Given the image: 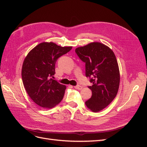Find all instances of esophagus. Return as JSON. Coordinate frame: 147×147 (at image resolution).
I'll list each match as a JSON object with an SVG mask.
<instances>
[{"instance_id": "esophagus-1", "label": "esophagus", "mask_w": 147, "mask_h": 147, "mask_svg": "<svg viewBox=\"0 0 147 147\" xmlns=\"http://www.w3.org/2000/svg\"><path fill=\"white\" fill-rule=\"evenodd\" d=\"M74 88H75V89H77V90H81L82 89V86H80V85H77V86H74Z\"/></svg>"}]
</instances>
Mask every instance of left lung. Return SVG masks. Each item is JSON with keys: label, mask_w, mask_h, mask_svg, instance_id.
<instances>
[{"label": "left lung", "mask_w": 147, "mask_h": 147, "mask_svg": "<svg viewBox=\"0 0 147 147\" xmlns=\"http://www.w3.org/2000/svg\"><path fill=\"white\" fill-rule=\"evenodd\" d=\"M75 52L85 63L86 77L91 78L92 85L91 98L86 101L87 107L98 112L109 105L116 97L120 75L118 62L113 51L100 42H92L78 47Z\"/></svg>", "instance_id": "1"}]
</instances>
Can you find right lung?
I'll return each mask as SVG.
<instances>
[{"label": "right lung", "instance_id": "right-lung-1", "mask_svg": "<svg viewBox=\"0 0 147 147\" xmlns=\"http://www.w3.org/2000/svg\"><path fill=\"white\" fill-rule=\"evenodd\" d=\"M72 48L53 42H42L25 57L21 70L23 83L29 96L38 106L51 109L63 99L66 86L52 78L57 59Z\"/></svg>", "mask_w": 147, "mask_h": 147}]
</instances>
